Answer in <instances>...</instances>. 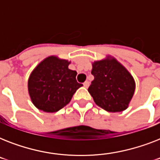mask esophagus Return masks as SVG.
<instances>
[{"instance_id": "obj_1", "label": "esophagus", "mask_w": 160, "mask_h": 160, "mask_svg": "<svg viewBox=\"0 0 160 160\" xmlns=\"http://www.w3.org/2000/svg\"><path fill=\"white\" fill-rule=\"evenodd\" d=\"M89 85H90V82H89L88 80H86V81L84 83V86H85V88H88L89 87Z\"/></svg>"}]
</instances>
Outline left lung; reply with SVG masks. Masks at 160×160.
<instances>
[{
	"label": "left lung",
	"instance_id": "8db88e82",
	"mask_svg": "<svg viewBox=\"0 0 160 160\" xmlns=\"http://www.w3.org/2000/svg\"><path fill=\"white\" fill-rule=\"evenodd\" d=\"M91 74L95 78L88 91L95 104L109 112L126 109L135 89L128 70L114 59L103 60L93 63Z\"/></svg>",
	"mask_w": 160,
	"mask_h": 160
}]
</instances>
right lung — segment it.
Masks as SVG:
<instances>
[{
    "label": "right lung",
    "instance_id": "right-lung-1",
    "mask_svg": "<svg viewBox=\"0 0 160 160\" xmlns=\"http://www.w3.org/2000/svg\"><path fill=\"white\" fill-rule=\"evenodd\" d=\"M69 64L67 60L50 56L31 73L28 90L36 108L49 113L59 111L82 86L75 78L77 72L70 70Z\"/></svg>",
    "mask_w": 160,
    "mask_h": 160
}]
</instances>
